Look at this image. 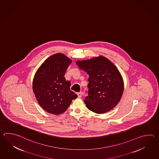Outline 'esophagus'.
Segmentation results:
<instances>
[{
	"mask_svg": "<svg viewBox=\"0 0 159 159\" xmlns=\"http://www.w3.org/2000/svg\"><path fill=\"white\" fill-rule=\"evenodd\" d=\"M77 95H78V98H81V96H82V92H78L77 93Z\"/></svg>",
	"mask_w": 159,
	"mask_h": 159,
	"instance_id": "34e87169",
	"label": "esophagus"
}]
</instances>
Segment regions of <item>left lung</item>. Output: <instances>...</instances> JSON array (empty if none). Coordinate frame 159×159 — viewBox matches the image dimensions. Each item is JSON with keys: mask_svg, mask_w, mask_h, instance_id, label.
I'll use <instances>...</instances> for the list:
<instances>
[{"mask_svg": "<svg viewBox=\"0 0 159 159\" xmlns=\"http://www.w3.org/2000/svg\"><path fill=\"white\" fill-rule=\"evenodd\" d=\"M76 65L89 75L88 96L84 100L88 109L97 114L113 109L124 89L123 79L117 67L102 56L78 61Z\"/></svg>", "mask_w": 159, "mask_h": 159, "instance_id": "8db88e82", "label": "left lung"}]
</instances>
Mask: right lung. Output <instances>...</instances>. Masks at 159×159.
<instances>
[{
	"label": "right lung",
	"mask_w": 159,
	"mask_h": 159,
	"mask_svg": "<svg viewBox=\"0 0 159 159\" xmlns=\"http://www.w3.org/2000/svg\"><path fill=\"white\" fill-rule=\"evenodd\" d=\"M71 60L61 53L50 56L36 72L33 89L40 106L49 113L61 114L67 109L77 94L70 89L65 74Z\"/></svg>",
	"instance_id": "obj_1"
}]
</instances>
